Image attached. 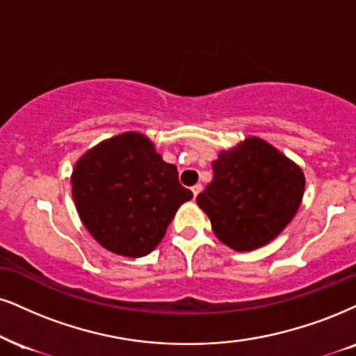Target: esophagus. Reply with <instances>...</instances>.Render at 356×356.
<instances>
[{
    "label": "esophagus",
    "instance_id": "1",
    "mask_svg": "<svg viewBox=\"0 0 356 356\" xmlns=\"http://www.w3.org/2000/svg\"><path fill=\"white\" fill-rule=\"evenodd\" d=\"M201 190H203V186H201V185H195V186H193V188H191L193 196H195V198H196V196H198L200 193H201Z\"/></svg>",
    "mask_w": 356,
    "mask_h": 356
}]
</instances>
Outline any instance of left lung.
Wrapping results in <instances>:
<instances>
[{
	"label": "left lung",
	"instance_id": "1",
	"mask_svg": "<svg viewBox=\"0 0 356 356\" xmlns=\"http://www.w3.org/2000/svg\"><path fill=\"white\" fill-rule=\"evenodd\" d=\"M213 171L196 203L216 238L234 251H252L279 236L304 196L302 170L261 138L222 152Z\"/></svg>",
	"mask_w": 356,
	"mask_h": 356
}]
</instances>
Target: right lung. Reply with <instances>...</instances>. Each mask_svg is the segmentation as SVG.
Masks as SVG:
<instances>
[{
	"mask_svg": "<svg viewBox=\"0 0 356 356\" xmlns=\"http://www.w3.org/2000/svg\"><path fill=\"white\" fill-rule=\"evenodd\" d=\"M72 196L87 231L111 252L150 254L193 193L153 143L129 131L99 143L76 163Z\"/></svg>",
	"mask_w": 356,
	"mask_h": 356,
	"instance_id": "right-lung-1",
	"label": "right lung"
}]
</instances>
